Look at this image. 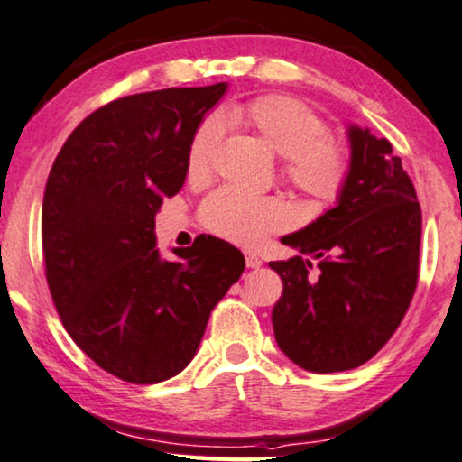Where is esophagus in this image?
I'll list each match as a JSON object with an SVG mask.
<instances>
[{"label": "esophagus", "instance_id": "obj_1", "mask_svg": "<svg viewBox=\"0 0 462 462\" xmlns=\"http://www.w3.org/2000/svg\"><path fill=\"white\" fill-rule=\"evenodd\" d=\"M245 264H247V268H260L262 260L258 258V254H254V251H245Z\"/></svg>", "mask_w": 462, "mask_h": 462}]
</instances>
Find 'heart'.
<instances>
[{
  "mask_svg": "<svg viewBox=\"0 0 462 462\" xmlns=\"http://www.w3.org/2000/svg\"><path fill=\"white\" fill-rule=\"evenodd\" d=\"M226 119L255 134L273 153L283 157L285 180L311 200L332 202L346 188L347 151L326 136V124L307 104L290 96H264L232 106ZM217 138V119H207L198 127L188 151L189 179H202L207 174ZM200 217L207 230L226 241L255 245L271 232L288 226L290 213L274 196H251L221 188L204 200Z\"/></svg>",
  "mask_w": 462,
  "mask_h": 462,
  "instance_id": "1",
  "label": "heart"
}]
</instances>
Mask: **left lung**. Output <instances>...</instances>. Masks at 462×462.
<instances>
[{
    "label": "left lung",
    "mask_w": 462,
    "mask_h": 462,
    "mask_svg": "<svg viewBox=\"0 0 462 462\" xmlns=\"http://www.w3.org/2000/svg\"><path fill=\"white\" fill-rule=\"evenodd\" d=\"M349 174L337 204L282 236L300 251L271 262L283 294L277 346L300 369L349 371L371 360L405 318L418 283L422 213L386 138L347 125Z\"/></svg>",
    "instance_id": "1"
}]
</instances>
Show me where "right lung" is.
<instances>
[{
	"label": "right lung",
	"mask_w": 462,
	"mask_h": 462,
	"mask_svg": "<svg viewBox=\"0 0 462 462\" xmlns=\"http://www.w3.org/2000/svg\"><path fill=\"white\" fill-rule=\"evenodd\" d=\"M227 83L162 89L97 108L69 134L46 180L42 251L68 335L110 375L157 383L189 365L208 315L245 271L200 235L163 260L155 213L188 177V151Z\"/></svg>",
	"instance_id": "right-lung-1"
}]
</instances>
